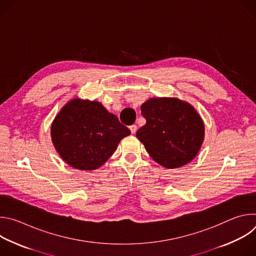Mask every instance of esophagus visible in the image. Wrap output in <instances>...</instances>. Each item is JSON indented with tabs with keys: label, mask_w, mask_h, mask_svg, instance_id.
I'll use <instances>...</instances> for the list:
<instances>
[{
	"label": "esophagus",
	"mask_w": 256,
	"mask_h": 256,
	"mask_svg": "<svg viewBox=\"0 0 256 256\" xmlns=\"http://www.w3.org/2000/svg\"><path fill=\"white\" fill-rule=\"evenodd\" d=\"M130 132H132V134H136V124L130 126Z\"/></svg>",
	"instance_id": "obj_1"
}]
</instances>
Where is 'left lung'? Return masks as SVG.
Masks as SVG:
<instances>
[{
  "label": "left lung",
  "instance_id": "1",
  "mask_svg": "<svg viewBox=\"0 0 256 256\" xmlns=\"http://www.w3.org/2000/svg\"><path fill=\"white\" fill-rule=\"evenodd\" d=\"M146 124L136 132L149 155L173 169L190 162L204 140V122L194 108L176 98H152L142 106Z\"/></svg>",
  "mask_w": 256,
  "mask_h": 256
}]
</instances>
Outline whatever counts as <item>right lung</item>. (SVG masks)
Instances as JSON below:
<instances>
[{
	"label": "right lung",
	"mask_w": 256,
	"mask_h": 256,
	"mask_svg": "<svg viewBox=\"0 0 256 256\" xmlns=\"http://www.w3.org/2000/svg\"><path fill=\"white\" fill-rule=\"evenodd\" d=\"M130 134L100 102L80 99L66 103L52 126L56 151L68 165L80 170L99 168Z\"/></svg>",
	"instance_id": "1"
}]
</instances>
